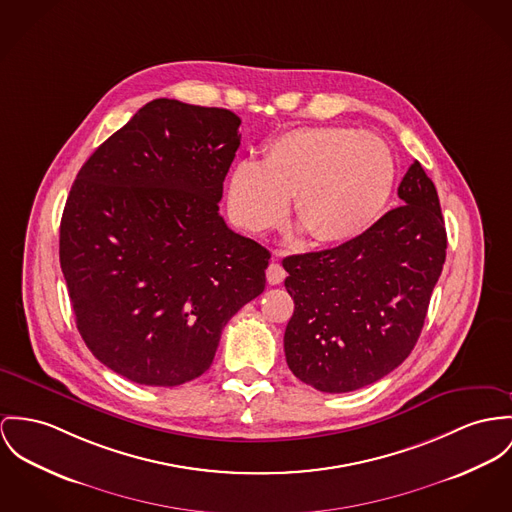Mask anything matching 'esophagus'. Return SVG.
I'll use <instances>...</instances> for the list:
<instances>
[{
    "instance_id": "1",
    "label": "esophagus",
    "mask_w": 512,
    "mask_h": 512,
    "mask_svg": "<svg viewBox=\"0 0 512 512\" xmlns=\"http://www.w3.org/2000/svg\"><path fill=\"white\" fill-rule=\"evenodd\" d=\"M284 276H286L284 267H282L278 261H273V263L269 265V269H267V280H269V284H280V282L284 280Z\"/></svg>"
}]
</instances>
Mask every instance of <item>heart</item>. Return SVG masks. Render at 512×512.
I'll return each mask as SVG.
<instances>
[{"label": "heart", "mask_w": 512, "mask_h": 512, "mask_svg": "<svg viewBox=\"0 0 512 512\" xmlns=\"http://www.w3.org/2000/svg\"><path fill=\"white\" fill-rule=\"evenodd\" d=\"M395 158L370 132L347 126L298 128L275 138L265 159L237 161L228 187L230 210L249 232L280 226L294 197L298 224L321 245L368 232L394 191Z\"/></svg>", "instance_id": "heart-1"}]
</instances>
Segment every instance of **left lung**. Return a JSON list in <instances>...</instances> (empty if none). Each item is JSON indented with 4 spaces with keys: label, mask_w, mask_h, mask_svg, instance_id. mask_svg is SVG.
I'll use <instances>...</instances> for the list:
<instances>
[{
    "label": "left lung",
    "mask_w": 512,
    "mask_h": 512,
    "mask_svg": "<svg viewBox=\"0 0 512 512\" xmlns=\"http://www.w3.org/2000/svg\"><path fill=\"white\" fill-rule=\"evenodd\" d=\"M403 206L339 247L282 261L294 314L284 331L292 374L325 394L378 382L413 351L446 259L434 183L415 161Z\"/></svg>",
    "instance_id": "1"
}]
</instances>
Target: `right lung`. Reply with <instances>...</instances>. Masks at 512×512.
<instances>
[{"instance_id": "add662e5", "label": "right lung", "mask_w": 512, "mask_h": 512, "mask_svg": "<svg viewBox=\"0 0 512 512\" xmlns=\"http://www.w3.org/2000/svg\"><path fill=\"white\" fill-rule=\"evenodd\" d=\"M241 120L154 99L83 163L60 222L79 335L130 382L204 374L224 325L265 290L271 253L220 216Z\"/></svg>"}]
</instances>
